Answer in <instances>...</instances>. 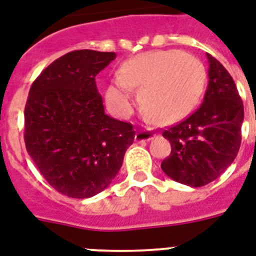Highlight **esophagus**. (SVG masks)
Segmentation results:
<instances>
[{"instance_id": "34e87169", "label": "esophagus", "mask_w": 256, "mask_h": 256, "mask_svg": "<svg viewBox=\"0 0 256 256\" xmlns=\"http://www.w3.org/2000/svg\"><path fill=\"white\" fill-rule=\"evenodd\" d=\"M154 135H155V132L152 130H140L135 134V142H148L150 139H152Z\"/></svg>"}]
</instances>
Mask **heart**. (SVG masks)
Instances as JSON below:
<instances>
[{"instance_id":"obj_1","label":"heart","mask_w":256,"mask_h":256,"mask_svg":"<svg viewBox=\"0 0 256 256\" xmlns=\"http://www.w3.org/2000/svg\"><path fill=\"white\" fill-rule=\"evenodd\" d=\"M204 85L200 60L178 50H158L124 62L108 88L106 101L114 113L126 117L132 109V88H136L139 108L150 121L172 124L190 113Z\"/></svg>"}]
</instances>
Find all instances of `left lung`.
<instances>
[{
    "instance_id": "8db88e82",
    "label": "left lung",
    "mask_w": 256,
    "mask_h": 256,
    "mask_svg": "<svg viewBox=\"0 0 256 256\" xmlns=\"http://www.w3.org/2000/svg\"><path fill=\"white\" fill-rule=\"evenodd\" d=\"M209 84L201 106L186 120L163 132L171 154L162 170L178 182L202 186L221 176L240 146L243 102L226 68L206 54Z\"/></svg>"
}]
</instances>
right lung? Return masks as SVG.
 I'll list each match as a JSON object with an SVG mask.
<instances>
[{
	"label": "right lung",
	"mask_w": 256,
	"mask_h": 256,
	"mask_svg": "<svg viewBox=\"0 0 256 256\" xmlns=\"http://www.w3.org/2000/svg\"><path fill=\"white\" fill-rule=\"evenodd\" d=\"M114 52L72 51L32 82L24 106V143L50 186L72 198L108 188L134 142L132 124L105 114L96 76Z\"/></svg>",
	"instance_id": "1"
}]
</instances>
